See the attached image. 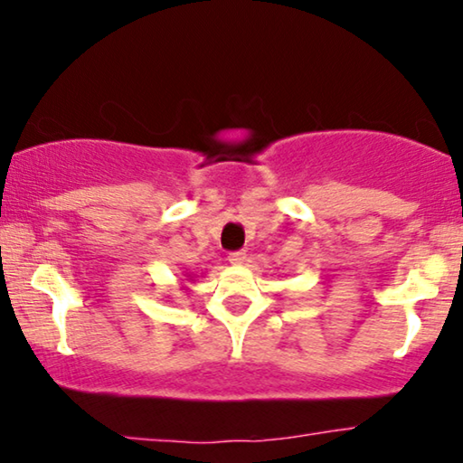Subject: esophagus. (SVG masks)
Returning <instances> with one entry per match:
<instances>
[{
	"instance_id": "esophagus-1",
	"label": "esophagus",
	"mask_w": 463,
	"mask_h": 463,
	"mask_svg": "<svg viewBox=\"0 0 463 463\" xmlns=\"http://www.w3.org/2000/svg\"><path fill=\"white\" fill-rule=\"evenodd\" d=\"M230 263H233V265H242V263H246V252H244V250L232 252V255H230Z\"/></svg>"
}]
</instances>
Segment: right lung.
<instances>
[{
    "instance_id": "add662e5",
    "label": "right lung",
    "mask_w": 463,
    "mask_h": 463,
    "mask_svg": "<svg viewBox=\"0 0 463 463\" xmlns=\"http://www.w3.org/2000/svg\"><path fill=\"white\" fill-rule=\"evenodd\" d=\"M192 278H194V276H187V280L192 282ZM181 288H185V284H181Z\"/></svg>"
}]
</instances>
